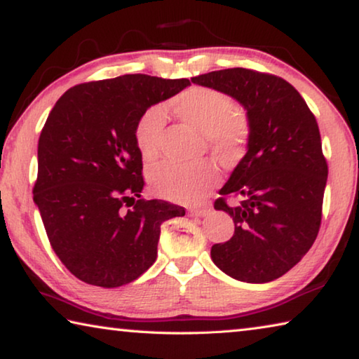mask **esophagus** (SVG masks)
Instances as JSON below:
<instances>
[{
  "label": "esophagus",
  "mask_w": 359,
  "mask_h": 359,
  "mask_svg": "<svg viewBox=\"0 0 359 359\" xmlns=\"http://www.w3.org/2000/svg\"><path fill=\"white\" fill-rule=\"evenodd\" d=\"M210 209L209 208H191L188 209V214H190L191 217H205L209 215Z\"/></svg>",
  "instance_id": "34e87169"
}]
</instances>
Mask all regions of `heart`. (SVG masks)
<instances>
[{"instance_id": "b5f03b06", "label": "heart", "mask_w": 359, "mask_h": 359, "mask_svg": "<svg viewBox=\"0 0 359 359\" xmlns=\"http://www.w3.org/2000/svg\"><path fill=\"white\" fill-rule=\"evenodd\" d=\"M175 115L185 123L205 133L212 147L234 156L244 149L248 137L245 117L236 112V102L226 93L208 87L187 90L172 101ZM165 128V111L149 107L135 126V141L144 160H151ZM218 169L210 161L161 163L150 171V184L158 196L179 204H198L217 184Z\"/></svg>"}]
</instances>
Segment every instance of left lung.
<instances>
[{"instance_id":"8db88e82","label":"left lung","mask_w":359,"mask_h":359,"mask_svg":"<svg viewBox=\"0 0 359 359\" xmlns=\"http://www.w3.org/2000/svg\"><path fill=\"white\" fill-rule=\"evenodd\" d=\"M191 82L234 98L248 121L247 154L215 201L233 217L234 234L212 245V261L236 280H276L299 263L320 229L327 165L317 120L282 77L231 68ZM226 196L238 204L228 206Z\"/></svg>"}]
</instances>
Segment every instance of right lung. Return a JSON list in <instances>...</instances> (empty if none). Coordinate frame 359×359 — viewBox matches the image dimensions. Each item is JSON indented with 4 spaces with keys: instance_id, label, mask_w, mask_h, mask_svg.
I'll use <instances>...</instances> for the list:
<instances>
[{
    "instance_id": "1",
    "label": "right lung",
    "mask_w": 359,
    "mask_h": 359,
    "mask_svg": "<svg viewBox=\"0 0 359 359\" xmlns=\"http://www.w3.org/2000/svg\"><path fill=\"white\" fill-rule=\"evenodd\" d=\"M188 85L125 74L76 85L48 114L33 199L53 252L79 280L102 288L136 280L155 263L161 223L185 215L180 205L141 199L135 126Z\"/></svg>"
}]
</instances>
